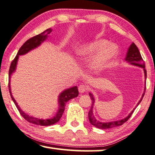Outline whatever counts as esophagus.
Wrapping results in <instances>:
<instances>
[{"label":"esophagus","instance_id":"34e87169","mask_svg":"<svg viewBox=\"0 0 155 155\" xmlns=\"http://www.w3.org/2000/svg\"><path fill=\"white\" fill-rule=\"evenodd\" d=\"M78 91H79L81 94H83V93L86 92V91L88 89V87H87L85 85H80L78 86Z\"/></svg>","mask_w":155,"mask_h":155}]
</instances>
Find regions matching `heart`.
I'll use <instances>...</instances> for the list:
<instances>
[{
  "label": "heart",
  "instance_id": "b5f03b06",
  "mask_svg": "<svg viewBox=\"0 0 155 155\" xmlns=\"http://www.w3.org/2000/svg\"><path fill=\"white\" fill-rule=\"evenodd\" d=\"M119 49L116 44L108 43L106 39H97L81 45L75 49L77 58L82 60L91 59L89 68L99 74L108 69L119 54Z\"/></svg>",
  "mask_w": 155,
  "mask_h": 155
}]
</instances>
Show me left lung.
<instances>
[{"instance_id":"1","label":"left lung","mask_w":155,"mask_h":155,"mask_svg":"<svg viewBox=\"0 0 155 155\" xmlns=\"http://www.w3.org/2000/svg\"><path fill=\"white\" fill-rule=\"evenodd\" d=\"M125 61H127V63H128L132 66H137L140 67V68H143L144 73V78H145V83H146V70H145V64L144 61L143 60V59L141 56V54L139 51V49L137 48V46L135 45L134 43H132L130 46H129L127 52L126 57L125 58ZM145 90H146V87H144V93L142 94V95L139 102H137V105L135 106V108L133 109V110L129 113L127 116L125 117L124 119H120V120H112V121H108V122H101L100 120H98L95 117L94 114V112H93V108H94V106L95 104V98L94 95H93L91 93H89V95L90 97H91L92 104L91 108L89 110V112L88 113V117L89 120L91 124L92 125L95 126V127H97L99 129H110L113 127H116L122 125L123 123H125L127 120L129 118H130L131 115L133 114L134 111L135 110L137 106L140 104V103L142 102L143 99V97H144V94H145Z\"/></svg>"}]
</instances>
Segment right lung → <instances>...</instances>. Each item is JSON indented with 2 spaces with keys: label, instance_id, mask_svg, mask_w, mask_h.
Wrapping results in <instances>:
<instances>
[{
  "label": "right lung",
  "instance_id": "right-lung-1",
  "mask_svg": "<svg viewBox=\"0 0 155 155\" xmlns=\"http://www.w3.org/2000/svg\"><path fill=\"white\" fill-rule=\"evenodd\" d=\"M51 28H49L46 30H45L39 35H36L34 37L28 39L26 42H25L23 45H22L20 49H19L18 53H17L16 57L14 59V60L11 62L9 71V93L11 97V99L13 101L14 104H15L17 108L18 109L19 113L29 123H33V124L37 125H42V126H49L51 125H53L58 122L60 119H61V116L65 110L66 103L68 102V100L72 99L77 97L78 95V91L77 86H74L70 87V88H67L64 89V91H61L60 95H58V109L56 113L53 115L52 117H50L49 119H41V118L35 117L33 116H31L28 114H27L26 112L22 110L20 107L18 105V104L17 103L15 98L13 97L12 93H11V76L13 75V73H15L16 68H17V64H18V59L19 55H23L26 54L30 51L37 48L41 45L43 43L44 41H45L47 38L49 37V35L51 32Z\"/></svg>",
  "mask_w": 155,
  "mask_h": 155
}]
</instances>
